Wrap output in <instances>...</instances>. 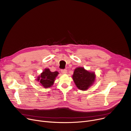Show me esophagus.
Returning a JSON list of instances; mask_svg holds the SVG:
<instances>
[{
  "label": "esophagus",
  "instance_id": "obj_1",
  "mask_svg": "<svg viewBox=\"0 0 131 131\" xmlns=\"http://www.w3.org/2000/svg\"><path fill=\"white\" fill-rule=\"evenodd\" d=\"M61 73L62 74H65L67 73V71L66 70H61Z\"/></svg>",
  "mask_w": 131,
  "mask_h": 131
}]
</instances>
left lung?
Masks as SVG:
<instances>
[{"mask_svg": "<svg viewBox=\"0 0 131 131\" xmlns=\"http://www.w3.org/2000/svg\"><path fill=\"white\" fill-rule=\"evenodd\" d=\"M72 78L78 88L85 91L93 84L95 75L94 72H89L83 67H79L75 69Z\"/></svg>", "mask_w": 131, "mask_h": 131, "instance_id": "left-lung-1", "label": "left lung"}]
</instances>
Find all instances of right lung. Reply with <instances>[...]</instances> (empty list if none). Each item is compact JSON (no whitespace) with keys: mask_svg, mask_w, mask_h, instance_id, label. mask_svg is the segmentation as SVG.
<instances>
[{"mask_svg":"<svg viewBox=\"0 0 131 131\" xmlns=\"http://www.w3.org/2000/svg\"><path fill=\"white\" fill-rule=\"evenodd\" d=\"M58 74L59 73L57 71L51 72L49 68H46L40 76L37 77V80L45 88H50L53 84L55 79Z\"/></svg>","mask_w":131,"mask_h":131,"instance_id":"1","label":"right lung"}]
</instances>
